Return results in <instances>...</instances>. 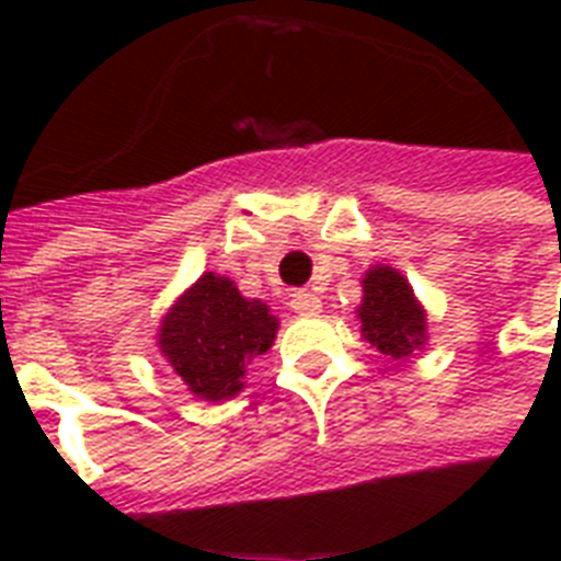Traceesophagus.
Returning a JSON list of instances; mask_svg holds the SVG:
<instances>
[{
    "label": "esophagus",
    "mask_w": 561,
    "mask_h": 561,
    "mask_svg": "<svg viewBox=\"0 0 561 561\" xmlns=\"http://www.w3.org/2000/svg\"><path fill=\"white\" fill-rule=\"evenodd\" d=\"M290 308L302 317H314L320 314L323 302H320V297L311 294V290H294V294H290Z\"/></svg>",
    "instance_id": "esophagus-1"
}]
</instances>
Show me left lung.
<instances>
[{
  "label": "left lung",
  "mask_w": 561,
  "mask_h": 561,
  "mask_svg": "<svg viewBox=\"0 0 561 561\" xmlns=\"http://www.w3.org/2000/svg\"><path fill=\"white\" fill-rule=\"evenodd\" d=\"M360 334L390 358H408L425 341V314L401 273L375 267L364 279Z\"/></svg>",
  "instance_id": "1"
}]
</instances>
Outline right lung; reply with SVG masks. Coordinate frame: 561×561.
<instances>
[{
    "mask_svg": "<svg viewBox=\"0 0 561 561\" xmlns=\"http://www.w3.org/2000/svg\"><path fill=\"white\" fill-rule=\"evenodd\" d=\"M276 317L262 299H244L224 276L203 273L160 329L162 355L194 396L209 401L241 392L244 367L271 350Z\"/></svg>",
    "mask_w": 561,
    "mask_h": 561,
    "instance_id": "obj_1",
    "label": "right lung"
}]
</instances>
